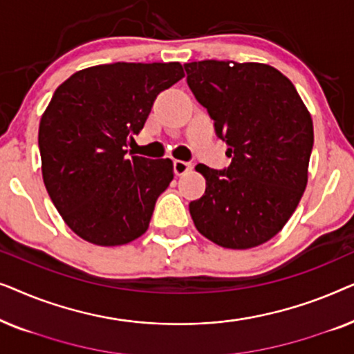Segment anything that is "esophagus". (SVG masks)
Listing matches in <instances>:
<instances>
[{"mask_svg":"<svg viewBox=\"0 0 354 354\" xmlns=\"http://www.w3.org/2000/svg\"><path fill=\"white\" fill-rule=\"evenodd\" d=\"M188 171H192V164L190 162H185V161H174V172L177 174V176H183V174H187Z\"/></svg>","mask_w":354,"mask_h":354,"instance_id":"esophagus-1","label":"esophagus"}]
</instances>
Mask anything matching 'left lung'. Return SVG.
Segmentation results:
<instances>
[{
  "label": "left lung",
  "instance_id": "8db88e82",
  "mask_svg": "<svg viewBox=\"0 0 354 354\" xmlns=\"http://www.w3.org/2000/svg\"><path fill=\"white\" fill-rule=\"evenodd\" d=\"M183 67L232 158L224 171L196 166L206 190L190 203L192 219L224 248L263 245L283 229L306 188L311 114L292 82L269 64L207 59Z\"/></svg>",
  "mask_w": 354,
  "mask_h": 354
}]
</instances>
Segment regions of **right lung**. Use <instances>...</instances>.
Returning <instances> with one entry per match:
<instances>
[{"label": "right lung", "instance_id": "right-lung-1", "mask_svg": "<svg viewBox=\"0 0 354 354\" xmlns=\"http://www.w3.org/2000/svg\"><path fill=\"white\" fill-rule=\"evenodd\" d=\"M183 75L180 62H114L75 72L56 88L38 129L41 174L53 205L80 239L119 246L148 230L174 164L127 158L124 148L159 91Z\"/></svg>", "mask_w": 354, "mask_h": 354}]
</instances>
